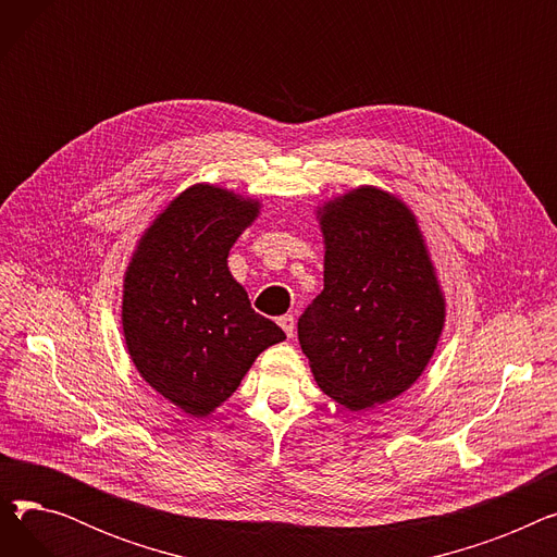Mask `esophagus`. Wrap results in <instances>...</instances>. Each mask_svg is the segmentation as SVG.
<instances>
[{"mask_svg": "<svg viewBox=\"0 0 557 557\" xmlns=\"http://www.w3.org/2000/svg\"><path fill=\"white\" fill-rule=\"evenodd\" d=\"M277 323H280V327L284 330V334L288 338H294V334H296V318L294 315H282Z\"/></svg>", "mask_w": 557, "mask_h": 557, "instance_id": "1", "label": "esophagus"}]
</instances>
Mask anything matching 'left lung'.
Here are the masks:
<instances>
[{"label":"left lung","mask_w":557,"mask_h":557,"mask_svg":"<svg viewBox=\"0 0 557 557\" xmlns=\"http://www.w3.org/2000/svg\"><path fill=\"white\" fill-rule=\"evenodd\" d=\"M325 288L298 320L313 379L349 411L411 388L445 327V298L413 212L359 187L318 210Z\"/></svg>","instance_id":"1"}]
</instances>
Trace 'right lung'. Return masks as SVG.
Listing matches in <instances>:
<instances>
[{
  "instance_id": "add662e5",
  "label": "right lung",
  "mask_w": 557,
  "mask_h": 557,
  "mask_svg": "<svg viewBox=\"0 0 557 557\" xmlns=\"http://www.w3.org/2000/svg\"><path fill=\"white\" fill-rule=\"evenodd\" d=\"M257 214L259 200L194 185L158 214L128 263V355L144 382L191 418L210 416L263 349L286 338L227 269L230 248Z\"/></svg>"
}]
</instances>
